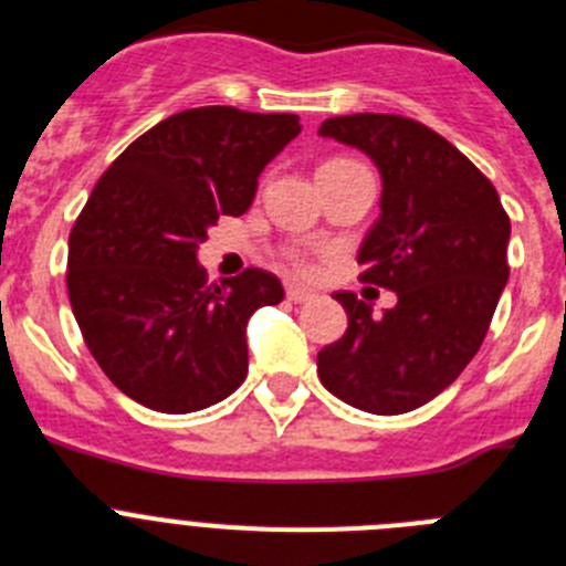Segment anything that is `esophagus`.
Segmentation results:
<instances>
[{"instance_id": "esophagus-1", "label": "esophagus", "mask_w": 566, "mask_h": 566, "mask_svg": "<svg viewBox=\"0 0 566 566\" xmlns=\"http://www.w3.org/2000/svg\"><path fill=\"white\" fill-rule=\"evenodd\" d=\"M286 297L292 300V303H308V300H314V294L306 292V289L289 286V289H286Z\"/></svg>"}]
</instances>
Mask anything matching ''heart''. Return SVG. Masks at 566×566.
<instances>
[{
	"instance_id": "obj_1",
	"label": "heart",
	"mask_w": 566,
	"mask_h": 566,
	"mask_svg": "<svg viewBox=\"0 0 566 566\" xmlns=\"http://www.w3.org/2000/svg\"><path fill=\"white\" fill-rule=\"evenodd\" d=\"M328 164H339V161H328ZM289 263H292L294 272H306V260L300 258V254H292V260H289Z\"/></svg>"
}]
</instances>
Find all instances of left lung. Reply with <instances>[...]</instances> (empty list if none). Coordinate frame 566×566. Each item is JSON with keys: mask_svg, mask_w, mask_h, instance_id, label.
<instances>
[{"mask_svg": "<svg viewBox=\"0 0 566 566\" xmlns=\"http://www.w3.org/2000/svg\"><path fill=\"white\" fill-rule=\"evenodd\" d=\"M319 135L363 149L382 175V214L357 263L359 280L397 292L382 317L334 294L348 328L317 354L319 382L359 411L408 413L476 357L510 277V218L468 155L413 118L337 115Z\"/></svg>", "mask_w": 566, "mask_h": 566, "instance_id": "1", "label": "left lung"}]
</instances>
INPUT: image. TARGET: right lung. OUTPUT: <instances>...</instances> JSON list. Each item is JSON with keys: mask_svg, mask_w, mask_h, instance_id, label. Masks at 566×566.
Segmentation results:
<instances>
[{"mask_svg": "<svg viewBox=\"0 0 566 566\" xmlns=\"http://www.w3.org/2000/svg\"><path fill=\"white\" fill-rule=\"evenodd\" d=\"M300 133L292 113L195 107L135 138L70 232L67 294L90 354L144 408L192 413L249 371L247 323L283 300L272 272L207 283L198 243L243 214L258 175Z\"/></svg>", "mask_w": 566, "mask_h": 566, "instance_id": "right-lung-1", "label": "right lung"}]
</instances>
